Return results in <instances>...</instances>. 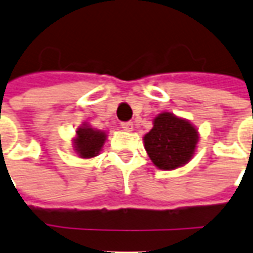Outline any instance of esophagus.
<instances>
[{
	"label": "esophagus",
	"instance_id": "esophagus-1",
	"mask_svg": "<svg viewBox=\"0 0 253 253\" xmlns=\"http://www.w3.org/2000/svg\"><path fill=\"white\" fill-rule=\"evenodd\" d=\"M122 128H123L125 131H132L134 125H132L131 122H123V123H122Z\"/></svg>",
	"mask_w": 253,
	"mask_h": 253
}]
</instances>
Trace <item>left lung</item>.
Returning a JSON list of instances; mask_svg holds the SVG:
<instances>
[{
    "label": "left lung",
    "instance_id": "obj_1",
    "mask_svg": "<svg viewBox=\"0 0 253 253\" xmlns=\"http://www.w3.org/2000/svg\"><path fill=\"white\" fill-rule=\"evenodd\" d=\"M198 141L196 127L172 112H161L156 116L153 128L143 137L152 163L164 170L186 165L195 154Z\"/></svg>",
    "mask_w": 253,
    "mask_h": 253
}]
</instances>
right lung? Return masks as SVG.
Wrapping results in <instances>:
<instances>
[{
  "label": "right lung",
  "instance_id": "obj_1",
  "mask_svg": "<svg viewBox=\"0 0 253 253\" xmlns=\"http://www.w3.org/2000/svg\"><path fill=\"white\" fill-rule=\"evenodd\" d=\"M107 134L96 128H92L86 123L78 127L74 138V150L81 159H92L101 152L104 146Z\"/></svg>",
  "mask_w": 253,
  "mask_h": 253
}]
</instances>
